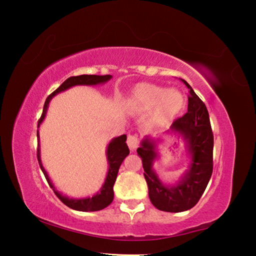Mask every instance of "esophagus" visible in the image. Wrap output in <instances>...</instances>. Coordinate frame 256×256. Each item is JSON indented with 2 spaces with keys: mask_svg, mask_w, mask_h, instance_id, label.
<instances>
[{
  "mask_svg": "<svg viewBox=\"0 0 256 256\" xmlns=\"http://www.w3.org/2000/svg\"><path fill=\"white\" fill-rule=\"evenodd\" d=\"M126 143L128 145L130 150H131L132 152H134L138 148V136H135V135H128Z\"/></svg>",
  "mask_w": 256,
  "mask_h": 256,
  "instance_id": "esophagus-1",
  "label": "esophagus"
}]
</instances>
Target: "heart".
I'll return each instance as SVG.
<instances>
[{
  "mask_svg": "<svg viewBox=\"0 0 256 256\" xmlns=\"http://www.w3.org/2000/svg\"><path fill=\"white\" fill-rule=\"evenodd\" d=\"M132 100L140 110L153 108L148 124L150 126H160L170 121L182 110L184 104L182 94L176 89L165 90L162 86L140 84L132 91Z\"/></svg>",
  "mask_w": 256,
  "mask_h": 256,
  "instance_id": "b5f03b06",
  "label": "heart"
}]
</instances>
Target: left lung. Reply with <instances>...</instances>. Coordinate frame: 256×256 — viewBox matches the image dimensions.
I'll return each mask as SVG.
<instances>
[{
    "label": "left lung",
    "mask_w": 256,
    "mask_h": 256,
    "mask_svg": "<svg viewBox=\"0 0 256 256\" xmlns=\"http://www.w3.org/2000/svg\"><path fill=\"white\" fill-rule=\"evenodd\" d=\"M182 81L189 89L188 111L172 124L170 130L184 142L190 160L188 170L175 184H166L154 168V162L160 157V138L146 135L138 148L150 202L158 210L166 212H182L196 206L206 188L214 168V134L208 110L187 81Z\"/></svg>",
    "instance_id": "1"
}]
</instances>
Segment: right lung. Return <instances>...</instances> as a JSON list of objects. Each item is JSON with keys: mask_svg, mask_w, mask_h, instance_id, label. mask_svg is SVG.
<instances>
[{"mask_svg": "<svg viewBox=\"0 0 256 256\" xmlns=\"http://www.w3.org/2000/svg\"><path fill=\"white\" fill-rule=\"evenodd\" d=\"M111 78H112V76H110V74H106V76L81 74V76H77V77H70L67 80H64V82L59 86V88H57L55 91H54L50 96H48V98L46 99L44 108H42V118L40 121H38V128H40L42 122L44 121L48 106H50V102L54 96H57L58 94H60V92H64L70 88H72V86H74L104 84ZM37 140H38L37 160H38V162H40V170L42 172H44V175L47 179L48 184H50V188L54 190V192H55V194L57 196L59 200H60L62 204H64L67 206H69V208H72L74 210L86 212V211L102 210V209L106 208V206L112 202L113 197H114L113 186H114V182H116V180L118 168H120V166H121L125 157L130 154V150H128V144H126V135L123 134V135H121V136L114 138L113 140H110V143H108L106 150V160L108 164V170L106 180H104V182H103L100 192H98L96 194L92 196V197H86V198H69V197H67V196L62 194L60 192H58V190L55 188L52 182L50 180V176H48L47 172L45 170L44 166H42V162L40 160V132H38V130H37Z\"/></svg>", "mask_w": 256, "mask_h": 256, "instance_id": "obj_1", "label": "right lung"}]
</instances>
